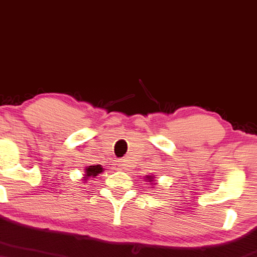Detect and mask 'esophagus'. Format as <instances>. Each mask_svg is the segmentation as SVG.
<instances>
[{"mask_svg":"<svg viewBox=\"0 0 257 257\" xmlns=\"http://www.w3.org/2000/svg\"><path fill=\"white\" fill-rule=\"evenodd\" d=\"M119 167L123 171L127 170V168H128V160H126V159L119 160Z\"/></svg>","mask_w":257,"mask_h":257,"instance_id":"esophagus-1","label":"esophagus"}]
</instances>
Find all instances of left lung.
<instances>
[{
    "label": "left lung",
    "mask_w": 257,
    "mask_h": 257,
    "mask_svg": "<svg viewBox=\"0 0 257 257\" xmlns=\"http://www.w3.org/2000/svg\"><path fill=\"white\" fill-rule=\"evenodd\" d=\"M147 180H148V182L153 183V182H154V177H152V176H147Z\"/></svg>",
    "instance_id": "left-lung-1"
}]
</instances>
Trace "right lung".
Listing matches in <instances>:
<instances>
[{
  "instance_id": "1",
  "label": "right lung",
  "mask_w": 257,
  "mask_h": 257,
  "mask_svg": "<svg viewBox=\"0 0 257 257\" xmlns=\"http://www.w3.org/2000/svg\"><path fill=\"white\" fill-rule=\"evenodd\" d=\"M103 172V167L101 165H96V166H89V167L85 168V180H87V178H95L98 173Z\"/></svg>"
}]
</instances>
